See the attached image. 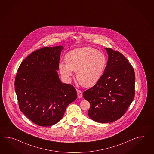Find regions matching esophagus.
<instances>
[{
    "label": "esophagus",
    "instance_id": "esophagus-1",
    "mask_svg": "<svg viewBox=\"0 0 154 154\" xmlns=\"http://www.w3.org/2000/svg\"><path fill=\"white\" fill-rule=\"evenodd\" d=\"M77 95H78V97L79 98H81L82 97V91L79 90H77Z\"/></svg>",
    "mask_w": 154,
    "mask_h": 154
}]
</instances>
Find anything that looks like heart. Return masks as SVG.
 <instances>
[{
  "mask_svg": "<svg viewBox=\"0 0 154 154\" xmlns=\"http://www.w3.org/2000/svg\"><path fill=\"white\" fill-rule=\"evenodd\" d=\"M66 63L61 62L59 67L61 75L69 79L73 71L79 84L85 87L93 86L101 79L107 64L103 53L91 47L73 49L65 57Z\"/></svg>",
  "mask_w": 154,
  "mask_h": 154,
  "instance_id": "heart-1",
  "label": "heart"
}]
</instances>
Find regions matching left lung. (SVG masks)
Masks as SVG:
<instances>
[{
    "label": "left lung",
    "instance_id": "obj_1",
    "mask_svg": "<svg viewBox=\"0 0 154 154\" xmlns=\"http://www.w3.org/2000/svg\"><path fill=\"white\" fill-rule=\"evenodd\" d=\"M109 56L101 79L83 92L90 103L88 115L97 122L109 123L126 113L135 97L134 68L124 55L111 48H105Z\"/></svg>",
    "mask_w": 154,
    "mask_h": 154
}]
</instances>
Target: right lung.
<instances>
[{
	"label": "right lung",
	"instance_id": "1",
	"mask_svg": "<svg viewBox=\"0 0 154 154\" xmlns=\"http://www.w3.org/2000/svg\"><path fill=\"white\" fill-rule=\"evenodd\" d=\"M63 48L61 45L43 47L32 53L21 63L15 77L19 109L41 126L59 122L68 106L77 97L75 87L62 83L57 72Z\"/></svg>",
	"mask_w": 154,
	"mask_h": 154
}]
</instances>
